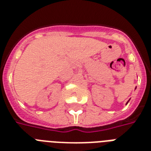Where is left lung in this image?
<instances>
[{"mask_svg": "<svg viewBox=\"0 0 151 151\" xmlns=\"http://www.w3.org/2000/svg\"><path fill=\"white\" fill-rule=\"evenodd\" d=\"M129 101H130V99H129V100H128V101L127 102V104H128V102H129Z\"/></svg>", "mask_w": 151, "mask_h": 151, "instance_id": "obj_1", "label": "left lung"}]
</instances>
